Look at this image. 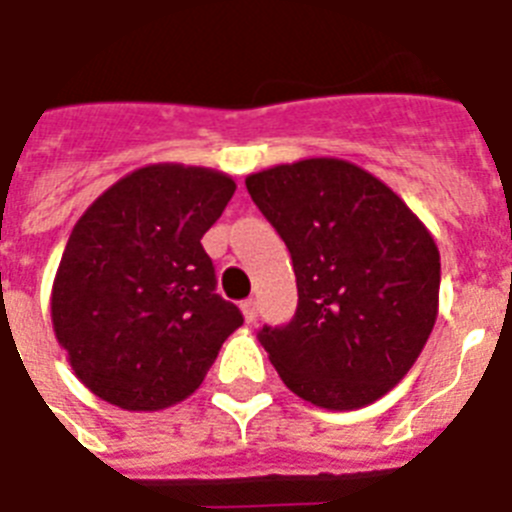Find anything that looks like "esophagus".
<instances>
[{
  "label": "esophagus",
  "mask_w": 512,
  "mask_h": 512,
  "mask_svg": "<svg viewBox=\"0 0 512 512\" xmlns=\"http://www.w3.org/2000/svg\"><path fill=\"white\" fill-rule=\"evenodd\" d=\"M242 313H244V321H247V323L255 321V318H257V302H255V299H244Z\"/></svg>",
  "instance_id": "1"
}]
</instances>
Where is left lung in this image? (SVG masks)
<instances>
[{
    "label": "left lung",
    "instance_id": "1",
    "mask_svg": "<svg viewBox=\"0 0 512 512\" xmlns=\"http://www.w3.org/2000/svg\"><path fill=\"white\" fill-rule=\"evenodd\" d=\"M255 205L292 252L299 305L260 331L278 376L326 410L384 397L413 368L439 313V247L384 181L339 157L247 176Z\"/></svg>",
    "mask_w": 512,
    "mask_h": 512
}]
</instances>
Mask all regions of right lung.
<instances>
[{"instance_id":"obj_1","label":"right lung","mask_w":512,"mask_h":512,"mask_svg":"<svg viewBox=\"0 0 512 512\" xmlns=\"http://www.w3.org/2000/svg\"><path fill=\"white\" fill-rule=\"evenodd\" d=\"M236 181L155 162L102 191L73 226L52 284V328L91 394L152 413L205 381L244 318L215 294L202 236Z\"/></svg>"}]
</instances>
